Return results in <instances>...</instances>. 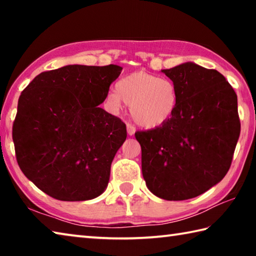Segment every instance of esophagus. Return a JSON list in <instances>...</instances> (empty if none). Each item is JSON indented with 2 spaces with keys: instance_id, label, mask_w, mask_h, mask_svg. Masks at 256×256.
<instances>
[{
  "instance_id": "34e87169",
  "label": "esophagus",
  "mask_w": 256,
  "mask_h": 256,
  "mask_svg": "<svg viewBox=\"0 0 256 256\" xmlns=\"http://www.w3.org/2000/svg\"><path fill=\"white\" fill-rule=\"evenodd\" d=\"M126 130H128V136H134V133H136V128H134L132 124H128L126 125Z\"/></svg>"
}]
</instances>
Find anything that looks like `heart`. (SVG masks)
I'll use <instances>...</instances> for the list:
<instances>
[{
	"label": "heart",
	"instance_id": "b5f03b06",
	"mask_svg": "<svg viewBox=\"0 0 256 256\" xmlns=\"http://www.w3.org/2000/svg\"><path fill=\"white\" fill-rule=\"evenodd\" d=\"M115 110L130 106L132 118L146 128H156L170 122L178 106V89L174 81L144 71H136L116 82L107 94Z\"/></svg>",
	"mask_w": 256,
	"mask_h": 256
}]
</instances>
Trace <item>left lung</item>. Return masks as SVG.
I'll return each instance as SVG.
<instances>
[{"label": "left lung", "instance_id": "obj_1", "mask_svg": "<svg viewBox=\"0 0 256 256\" xmlns=\"http://www.w3.org/2000/svg\"><path fill=\"white\" fill-rule=\"evenodd\" d=\"M178 89V106L162 126L138 131L142 175L156 196L196 198L229 170L240 122L237 94L222 73L188 62L162 70Z\"/></svg>", "mask_w": 256, "mask_h": 256}]
</instances>
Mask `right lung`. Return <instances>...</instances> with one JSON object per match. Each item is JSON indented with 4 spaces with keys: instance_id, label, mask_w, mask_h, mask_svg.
<instances>
[{
    "instance_id": "right-lung-1",
    "label": "right lung",
    "mask_w": 256,
    "mask_h": 256,
    "mask_svg": "<svg viewBox=\"0 0 256 256\" xmlns=\"http://www.w3.org/2000/svg\"><path fill=\"white\" fill-rule=\"evenodd\" d=\"M122 68L66 66L42 72L20 94L12 128L16 162L29 180L60 201L106 190L126 126L97 107Z\"/></svg>"
}]
</instances>
